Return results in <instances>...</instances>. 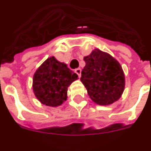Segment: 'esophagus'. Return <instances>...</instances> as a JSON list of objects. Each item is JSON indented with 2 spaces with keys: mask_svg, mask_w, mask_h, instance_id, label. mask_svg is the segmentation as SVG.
I'll return each instance as SVG.
<instances>
[{
  "mask_svg": "<svg viewBox=\"0 0 151 151\" xmlns=\"http://www.w3.org/2000/svg\"><path fill=\"white\" fill-rule=\"evenodd\" d=\"M75 73L78 74V78H80L81 77V73H82V70H81V68H76L75 69Z\"/></svg>",
  "mask_w": 151,
  "mask_h": 151,
  "instance_id": "esophagus-1",
  "label": "esophagus"
}]
</instances>
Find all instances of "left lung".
<instances>
[{"instance_id": "obj_1", "label": "left lung", "mask_w": 151, "mask_h": 151, "mask_svg": "<svg viewBox=\"0 0 151 151\" xmlns=\"http://www.w3.org/2000/svg\"><path fill=\"white\" fill-rule=\"evenodd\" d=\"M84 60L80 80L92 101L109 105L119 101L125 87V75L119 61L99 49L92 50Z\"/></svg>"}]
</instances>
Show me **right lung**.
<instances>
[{"mask_svg": "<svg viewBox=\"0 0 151 151\" xmlns=\"http://www.w3.org/2000/svg\"><path fill=\"white\" fill-rule=\"evenodd\" d=\"M78 79L77 73L54 56L43 62L33 75L32 89L42 104L57 107L67 100L68 87Z\"/></svg>", "mask_w": 151, "mask_h": 151, "instance_id": "obj_1", "label": "right lung"}]
</instances>
